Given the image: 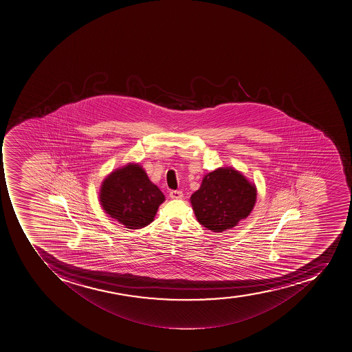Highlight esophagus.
<instances>
[{
  "label": "esophagus",
  "instance_id": "34e87169",
  "mask_svg": "<svg viewBox=\"0 0 352 352\" xmlns=\"http://www.w3.org/2000/svg\"><path fill=\"white\" fill-rule=\"evenodd\" d=\"M170 198L171 199H182L184 198V193L180 190H172L170 192Z\"/></svg>",
  "mask_w": 352,
  "mask_h": 352
}]
</instances>
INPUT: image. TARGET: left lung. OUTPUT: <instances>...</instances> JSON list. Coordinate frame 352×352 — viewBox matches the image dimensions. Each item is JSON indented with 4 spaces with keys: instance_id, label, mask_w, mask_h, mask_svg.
Listing matches in <instances>:
<instances>
[{
    "instance_id": "8db88e82",
    "label": "left lung",
    "mask_w": 352,
    "mask_h": 352,
    "mask_svg": "<svg viewBox=\"0 0 352 352\" xmlns=\"http://www.w3.org/2000/svg\"><path fill=\"white\" fill-rule=\"evenodd\" d=\"M190 200L199 223L213 232H222L250 214L256 188L236 168H219L204 175L200 189Z\"/></svg>"
}]
</instances>
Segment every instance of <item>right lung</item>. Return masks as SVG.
<instances>
[{
    "mask_svg": "<svg viewBox=\"0 0 352 352\" xmlns=\"http://www.w3.org/2000/svg\"><path fill=\"white\" fill-rule=\"evenodd\" d=\"M100 202L105 213L128 229H141L154 220L166 200L142 166L129 163L116 168L102 182Z\"/></svg>",
    "mask_w": 352,
    "mask_h": 352,
    "instance_id": "obj_1",
    "label": "right lung"
}]
</instances>
